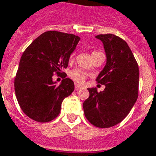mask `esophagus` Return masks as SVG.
<instances>
[{
    "mask_svg": "<svg viewBox=\"0 0 156 156\" xmlns=\"http://www.w3.org/2000/svg\"><path fill=\"white\" fill-rule=\"evenodd\" d=\"M82 88V87L80 86V85H78V84H77V83H75V90L76 91H78V90H79V89Z\"/></svg>",
    "mask_w": 156,
    "mask_h": 156,
    "instance_id": "obj_1",
    "label": "esophagus"
}]
</instances>
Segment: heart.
<instances>
[{
	"mask_svg": "<svg viewBox=\"0 0 156 156\" xmlns=\"http://www.w3.org/2000/svg\"><path fill=\"white\" fill-rule=\"evenodd\" d=\"M96 52H99V51H93L92 52V54L93 53H96ZM73 57V54L71 55V59ZM69 77L73 81H75L77 83H82L83 82H84V80L87 78V73L83 71V70L78 69H75L71 70L69 72Z\"/></svg>",
	"mask_w": 156,
	"mask_h": 156,
	"instance_id": "obj_1",
	"label": "heart"
}]
</instances>
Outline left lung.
<instances>
[{"label": "left lung", "mask_w": 156, "mask_h": 156, "mask_svg": "<svg viewBox=\"0 0 156 156\" xmlns=\"http://www.w3.org/2000/svg\"><path fill=\"white\" fill-rule=\"evenodd\" d=\"M102 41L106 64L97 81L104 91L88 88L89 97L83 102L87 119L97 128H110L128 115L138 97L139 68L124 40L114 34L96 36Z\"/></svg>", "instance_id": "obj_1"}]
</instances>
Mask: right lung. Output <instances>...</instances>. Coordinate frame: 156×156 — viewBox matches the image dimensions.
<instances>
[{
  "label": "right lung",
  "mask_w": 156,
  "mask_h": 156,
  "mask_svg": "<svg viewBox=\"0 0 156 156\" xmlns=\"http://www.w3.org/2000/svg\"><path fill=\"white\" fill-rule=\"evenodd\" d=\"M80 37L73 34L48 31L36 38L23 53L15 78V91L20 108L27 116L40 123L54 119L65 97L74 90V83L62 69ZM55 73L65 78L59 85Z\"/></svg>",
  "instance_id": "1"
}]
</instances>
